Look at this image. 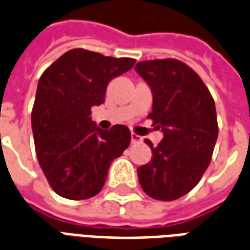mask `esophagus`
<instances>
[{"label":"esophagus","instance_id":"esophagus-1","mask_svg":"<svg viewBox=\"0 0 250 250\" xmlns=\"http://www.w3.org/2000/svg\"><path fill=\"white\" fill-rule=\"evenodd\" d=\"M131 142L132 143L142 142V138H140L139 135H136V133H131Z\"/></svg>","mask_w":250,"mask_h":250}]
</instances>
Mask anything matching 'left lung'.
<instances>
[{"label":"left lung","mask_w":250,"mask_h":250,"mask_svg":"<svg viewBox=\"0 0 250 250\" xmlns=\"http://www.w3.org/2000/svg\"><path fill=\"white\" fill-rule=\"evenodd\" d=\"M135 70L153 95L148 118L164 138L159 146L146 139L152 160L138 167L139 182L149 197L174 201L184 197L203 176L218 139L212 97L201 77L180 60H149Z\"/></svg>","instance_id":"1"}]
</instances>
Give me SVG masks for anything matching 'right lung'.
<instances>
[{"label": "right lung", "instance_id": "right-lung-1", "mask_svg": "<svg viewBox=\"0 0 250 250\" xmlns=\"http://www.w3.org/2000/svg\"><path fill=\"white\" fill-rule=\"evenodd\" d=\"M136 60L70 49L42 74L31 127L42 170L60 197L81 201L104 188L114 160L129 146L128 127L104 131L91 121V107L104 102L108 83Z\"/></svg>", "mask_w": 250, "mask_h": 250}]
</instances>
